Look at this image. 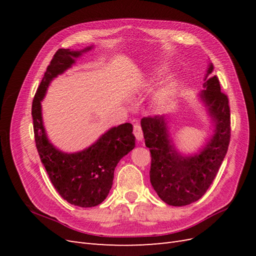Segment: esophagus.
Instances as JSON below:
<instances>
[{
    "label": "esophagus",
    "instance_id": "esophagus-1",
    "mask_svg": "<svg viewBox=\"0 0 256 256\" xmlns=\"http://www.w3.org/2000/svg\"><path fill=\"white\" fill-rule=\"evenodd\" d=\"M134 134L138 141H142L143 138V131L140 126V124H134Z\"/></svg>",
    "mask_w": 256,
    "mask_h": 256
}]
</instances>
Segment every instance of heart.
Segmentation results:
<instances>
[{
    "label": "heart",
    "mask_w": 256,
    "mask_h": 256,
    "mask_svg": "<svg viewBox=\"0 0 256 256\" xmlns=\"http://www.w3.org/2000/svg\"><path fill=\"white\" fill-rule=\"evenodd\" d=\"M164 69H166V67L162 66L158 72H164ZM176 88H177L176 81L173 78L166 79L164 83L160 85L157 92H154V102H156V104L159 106H166V104L171 102L172 98L175 96Z\"/></svg>",
    "instance_id": "1"
}]
</instances>
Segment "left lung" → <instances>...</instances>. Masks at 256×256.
<instances>
[{"instance_id": "8db88e82", "label": "left lung", "mask_w": 256, "mask_h": 256, "mask_svg": "<svg viewBox=\"0 0 256 256\" xmlns=\"http://www.w3.org/2000/svg\"><path fill=\"white\" fill-rule=\"evenodd\" d=\"M208 65L200 102L212 120V136L198 152L184 154L177 150L168 134L166 115L148 116L141 120L145 145L152 154L150 184L158 196L172 206H186L202 198L210 187L228 152L230 138L228 99L223 94L216 76H209Z\"/></svg>"}]
</instances>
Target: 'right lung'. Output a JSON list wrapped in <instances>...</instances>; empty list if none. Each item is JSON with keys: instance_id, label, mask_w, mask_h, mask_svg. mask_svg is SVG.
<instances>
[{"instance_id": "add662e5", "label": "right lung", "mask_w": 256, "mask_h": 256, "mask_svg": "<svg viewBox=\"0 0 256 256\" xmlns=\"http://www.w3.org/2000/svg\"><path fill=\"white\" fill-rule=\"evenodd\" d=\"M92 48V46L79 51L58 49L44 72L32 104L35 142L42 164L58 194L79 207H94L104 202L112 188L116 166L136 146L134 127L129 122L112 127L94 144L76 152L60 150L46 134L42 102L49 84Z\"/></svg>"}]
</instances>
